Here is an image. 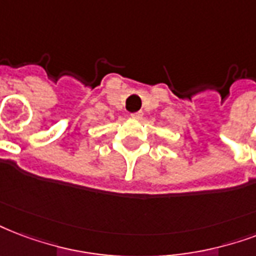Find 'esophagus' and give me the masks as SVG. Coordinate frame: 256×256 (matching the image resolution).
<instances>
[{
  "mask_svg": "<svg viewBox=\"0 0 256 256\" xmlns=\"http://www.w3.org/2000/svg\"><path fill=\"white\" fill-rule=\"evenodd\" d=\"M132 118H136V120H140V118H142V112L140 111V112H134V114H132Z\"/></svg>",
  "mask_w": 256,
  "mask_h": 256,
  "instance_id": "34e87169",
  "label": "esophagus"
}]
</instances>
